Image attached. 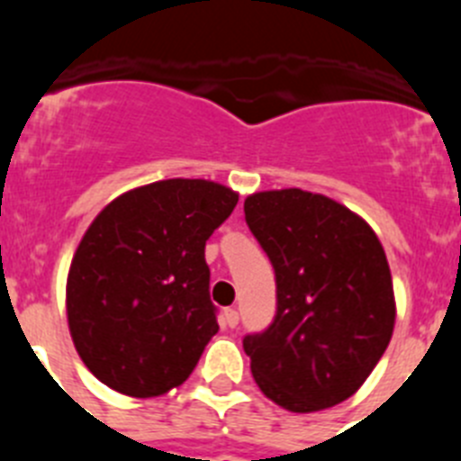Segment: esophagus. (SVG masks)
<instances>
[{"label": "esophagus", "instance_id": "34e87169", "mask_svg": "<svg viewBox=\"0 0 461 461\" xmlns=\"http://www.w3.org/2000/svg\"><path fill=\"white\" fill-rule=\"evenodd\" d=\"M223 323H226L228 328H235V325L240 323V313L235 312V309H223Z\"/></svg>", "mask_w": 461, "mask_h": 461}]
</instances>
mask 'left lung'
<instances>
[{"mask_svg":"<svg viewBox=\"0 0 461 461\" xmlns=\"http://www.w3.org/2000/svg\"><path fill=\"white\" fill-rule=\"evenodd\" d=\"M244 219L276 279L275 319L242 339L258 388L293 413L339 404L393 337V279L381 242L351 210L303 189L249 195Z\"/></svg>","mask_w":461,"mask_h":461,"instance_id":"1","label":"left lung"}]
</instances>
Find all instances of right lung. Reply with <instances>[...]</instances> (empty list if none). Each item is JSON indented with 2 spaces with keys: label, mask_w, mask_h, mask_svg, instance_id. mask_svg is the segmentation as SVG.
<instances>
[{
  "label": "right lung",
  "mask_w": 461,
  "mask_h": 461,
  "mask_svg": "<svg viewBox=\"0 0 461 461\" xmlns=\"http://www.w3.org/2000/svg\"><path fill=\"white\" fill-rule=\"evenodd\" d=\"M238 194L164 180L120 195L87 228L67 281L76 351L108 388L157 397L189 378L219 332L205 242Z\"/></svg>",
  "instance_id": "add662e5"
}]
</instances>
